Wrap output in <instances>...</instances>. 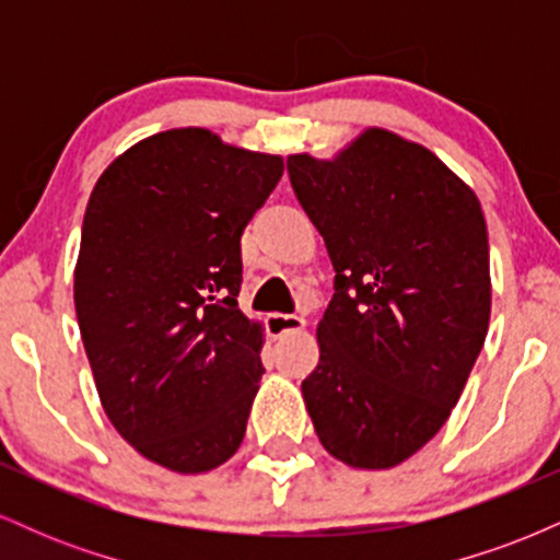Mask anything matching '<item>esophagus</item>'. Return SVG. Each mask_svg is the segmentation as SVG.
<instances>
[{
  "label": "esophagus",
  "mask_w": 560,
  "mask_h": 560,
  "mask_svg": "<svg viewBox=\"0 0 560 560\" xmlns=\"http://www.w3.org/2000/svg\"><path fill=\"white\" fill-rule=\"evenodd\" d=\"M266 329L273 339L287 337L292 331L305 329V318L302 316H289V313H268L266 316Z\"/></svg>",
  "instance_id": "34e87169"
}]
</instances>
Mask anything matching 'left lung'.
Segmentation results:
<instances>
[{"mask_svg":"<svg viewBox=\"0 0 560 560\" xmlns=\"http://www.w3.org/2000/svg\"><path fill=\"white\" fill-rule=\"evenodd\" d=\"M287 171L337 271L307 413L337 460L392 468L440 432L485 345V213L432 150L387 128L331 160L289 155Z\"/></svg>","mask_w":560,"mask_h":560,"instance_id":"left-lung-1","label":"left lung"}]
</instances>
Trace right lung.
I'll list each match as a JSON object with an SVG mask.
<instances>
[{"label": "right lung", "mask_w": 560, "mask_h": 560, "mask_svg": "<svg viewBox=\"0 0 560 560\" xmlns=\"http://www.w3.org/2000/svg\"><path fill=\"white\" fill-rule=\"evenodd\" d=\"M284 160L171 128L128 147L89 197L75 316L102 408L152 464L205 474L247 432L262 324L240 311L242 231Z\"/></svg>", "instance_id": "1"}]
</instances>
